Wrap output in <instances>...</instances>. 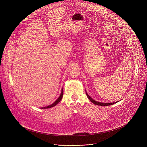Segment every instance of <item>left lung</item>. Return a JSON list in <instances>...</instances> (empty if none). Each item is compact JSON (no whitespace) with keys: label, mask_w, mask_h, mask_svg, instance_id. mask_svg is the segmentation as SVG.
<instances>
[{"label":"left lung","mask_w":147,"mask_h":147,"mask_svg":"<svg viewBox=\"0 0 147 147\" xmlns=\"http://www.w3.org/2000/svg\"><path fill=\"white\" fill-rule=\"evenodd\" d=\"M86 94L88 98V99L94 104L97 105H99V106H109V105H113L115 103H117L118 101H117V102H112V103H104V102H98V101H96L95 100H94L93 98H92V97H90L88 94V93H86Z\"/></svg>","instance_id":"obj_1"}]
</instances>
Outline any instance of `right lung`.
Instances as JSON below:
<instances>
[{"mask_svg":"<svg viewBox=\"0 0 147 147\" xmlns=\"http://www.w3.org/2000/svg\"><path fill=\"white\" fill-rule=\"evenodd\" d=\"M63 89H62V92H61V94H60V96H59V97H58V98L53 103V104H52L51 105H49V106H46V107H42V109H48V108H51V107H54V106H55V105H57L61 101V100L62 99V97H63Z\"/></svg>","mask_w":147,"mask_h":147,"instance_id":"1","label":"right lung"}]
</instances>
